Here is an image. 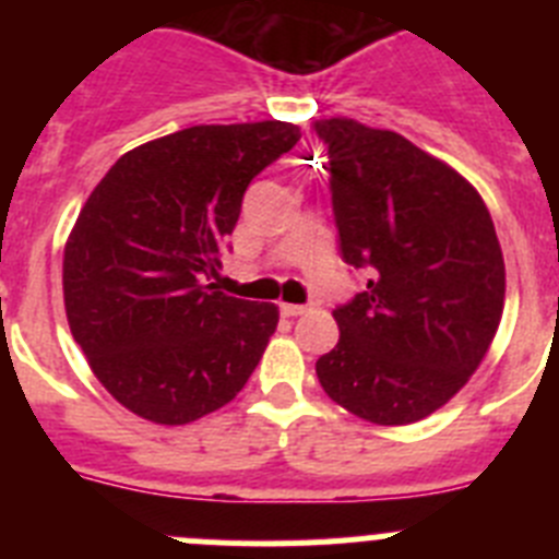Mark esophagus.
<instances>
[{"instance_id": "esophagus-1", "label": "esophagus", "mask_w": 559, "mask_h": 559, "mask_svg": "<svg viewBox=\"0 0 559 559\" xmlns=\"http://www.w3.org/2000/svg\"><path fill=\"white\" fill-rule=\"evenodd\" d=\"M280 310H283L285 316H302V313H308V308H305V305H290V302L280 305Z\"/></svg>"}]
</instances>
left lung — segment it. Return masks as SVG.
Listing matches in <instances>:
<instances>
[{"instance_id": "8db88e82", "label": "left lung", "mask_w": 559, "mask_h": 559, "mask_svg": "<svg viewBox=\"0 0 559 559\" xmlns=\"http://www.w3.org/2000/svg\"><path fill=\"white\" fill-rule=\"evenodd\" d=\"M328 142L341 254L372 280L333 310L338 344L316 360L333 403L374 426H408L471 380L501 324L507 271L476 187L414 142L349 117Z\"/></svg>"}]
</instances>
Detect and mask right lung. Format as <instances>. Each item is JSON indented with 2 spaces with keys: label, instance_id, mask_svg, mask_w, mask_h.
Listing matches in <instances>:
<instances>
[{
  "label": "right lung",
  "instance_id": "add662e5",
  "mask_svg": "<svg viewBox=\"0 0 559 559\" xmlns=\"http://www.w3.org/2000/svg\"><path fill=\"white\" fill-rule=\"evenodd\" d=\"M294 122L192 126L133 147L92 190L63 246V308L120 406L187 426L246 386L280 308L226 296L218 274L249 181L288 153Z\"/></svg>",
  "mask_w": 559,
  "mask_h": 559
}]
</instances>
